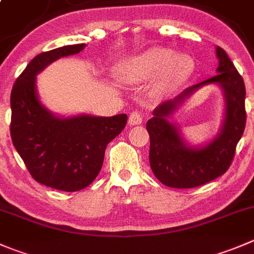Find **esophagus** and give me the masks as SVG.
Listing matches in <instances>:
<instances>
[{"label": "esophagus", "instance_id": "1", "mask_svg": "<svg viewBox=\"0 0 254 254\" xmlns=\"http://www.w3.org/2000/svg\"><path fill=\"white\" fill-rule=\"evenodd\" d=\"M142 123V117L139 112H132L129 115V125H140Z\"/></svg>", "mask_w": 254, "mask_h": 254}]
</instances>
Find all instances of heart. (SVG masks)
Listing matches in <instances>:
<instances>
[{
  "instance_id": "b5f03b06",
  "label": "heart",
  "mask_w": 254,
  "mask_h": 254,
  "mask_svg": "<svg viewBox=\"0 0 254 254\" xmlns=\"http://www.w3.org/2000/svg\"><path fill=\"white\" fill-rule=\"evenodd\" d=\"M193 70L195 62L189 54H174L165 47H151L123 59L117 68V74L127 84H140L155 77L151 94L161 98L184 85Z\"/></svg>"
}]
</instances>
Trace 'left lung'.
<instances>
[{"label":"left lung","mask_w":254,"mask_h":254,"mask_svg":"<svg viewBox=\"0 0 254 254\" xmlns=\"http://www.w3.org/2000/svg\"><path fill=\"white\" fill-rule=\"evenodd\" d=\"M217 75L189 87L174 99L155 108L146 123L150 135L149 160L160 182L174 189H191L205 185L225 174L231 166L236 146L246 127V87L232 61L221 47H216ZM217 84L225 95V120L218 136L206 145L191 147L169 122L172 113L201 86Z\"/></svg>","instance_id":"obj_1"}]
</instances>
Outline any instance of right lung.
I'll use <instances>...</instances> for the list:
<instances>
[{
	"label": "right lung",
	"mask_w": 254,
	"mask_h": 254,
	"mask_svg": "<svg viewBox=\"0 0 254 254\" xmlns=\"http://www.w3.org/2000/svg\"><path fill=\"white\" fill-rule=\"evenodd\" d=\"M73 44L34 57L11 92V137L29 174L44 186L65 192L89 186L103 166L107 145L122 132L127 115L61 118L41 102L36 75L52 62L83 51Z\"/></svg>",
	"instance_id": "obj_1"
}]
</instances>
